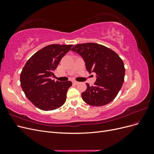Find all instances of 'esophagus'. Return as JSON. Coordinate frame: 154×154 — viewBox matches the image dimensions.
Returning <instances> with one entry per match:
<instances>
[{
    "instance_id": "34e87169",
    "label": "esophagus",
    "mask_w": 154,
    "mask_h": 154,
    "mask_svg": "<svg viewBox=\"0 0 154 154\" xmlns=\"http://www.w3.org/2000/svg\"><path fill=\"white\" fill-rule=\"evenodd\" d=\"M72 83H74V84H75V85H77V84H78V83H79V82H76V81H73Z\"/></svg>"
}]
</instances>
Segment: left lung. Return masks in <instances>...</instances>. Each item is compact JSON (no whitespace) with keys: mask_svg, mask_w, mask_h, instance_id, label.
Returning <instances> with one entry per match:
<instances>
[{"mask_svg":"<svg viewBox=\"0 0 154 154\" xmlns=\"http://www.w3.org/2000/svg\"><path fill=\"white\" fill-rule=\"evenodd\" d=\"M71 51L82 57L88 72L96 74L94 85L86 83L87 90L82 94L83 101L92 106L109 103L118 95L124 82L125 69L122 58L114 51L95 43L77 44Z\"/></svg>","mask_w":154,"mask_h":154,"instance_id":"1","label":"left lung"}]
</instances>
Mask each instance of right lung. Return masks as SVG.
I'll use <instances>...</instances> for the list:
<instances>
[{
    "label": "right lung",
    "instance_id": "obj_1",
    "mask_svg": "<svg viewBox=\"0 0 154 154\" xmlns=\"http://www.w3.org/2000/svg\"><path fill=\"white\" fill-rule=\"evenodd\" d=\"M72 45L52 44L37 51L27 60L20 74V85L26 96L37 108L53 110L66 100L72 82L52 80L54 71Z\"/></svg>",
    "mask_w": 154,
    "mask_h": 154
}]
</instances>
